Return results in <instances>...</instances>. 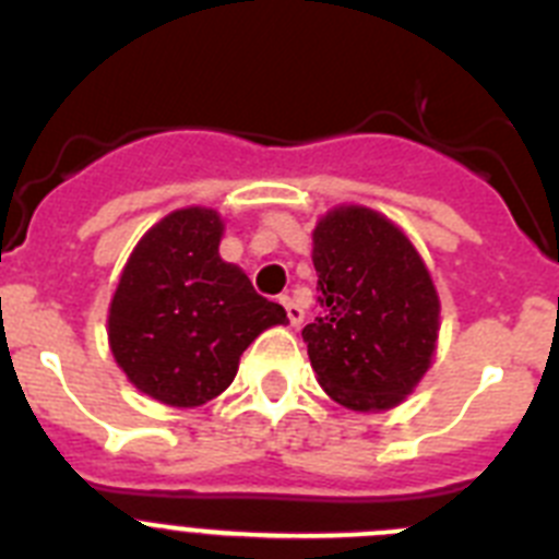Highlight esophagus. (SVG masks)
Here are the masks:
<instances>
[{
	"label": "esophagus",
	"mask_w": 559,
	"mask_h": 559,
	"mask_svg": "<svg viewBox=\"0 0 559 559\" xmlns=\"http://www.w3.org/2000/svg\"><path fill=\"white\" fill-rule=\"evenodd\" d=\"M280 302H283V308L288 310L290 324H294V328H299V324H302V319H305V310L299 308V305H296L290 296H280Z\"/></svg>",
	"instance_id": "obj_1"
}]
</instances>
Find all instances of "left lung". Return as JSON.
<instances>
[{"instance_id": "8db88e82", "label": "left lung", "mask_w": 559, "mask_h": 559, "mask_svg": "<svg viewBox=\"0 0 559 559\" xmlns=\"http://www.w3.org/2000/svg\"><path fill=\"white\" fill-rule=\"evenodd\" d=\"M319 308L302 330L324 392L353 412H386L431 367L439 296L403 231L367 206H335L313 229Z\"/></svg>"}]
</instances>
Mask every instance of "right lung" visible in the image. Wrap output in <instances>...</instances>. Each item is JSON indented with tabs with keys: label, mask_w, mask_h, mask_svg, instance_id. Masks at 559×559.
I'll return each mask as SVG.
<instances>
[{
	"label": "right lung",
	"mask_w": 559,
	"mask_h": 559,
	"mask_svg": "<svg viewBox=\"0 0 559 559\" xmlns=\"http://www.w3.org/2000/svg\"><path fill=\"white\" fill-rule=\"evenodd\" d=\"M224 221L187 206L145 231L108 308V344L133 386L165 406L218 397L240 355L263 330L285 324L283 305L251 288L218 254Z\"/></svg>",
	"instance_id": "right-lung-1"
}]
</instances>
